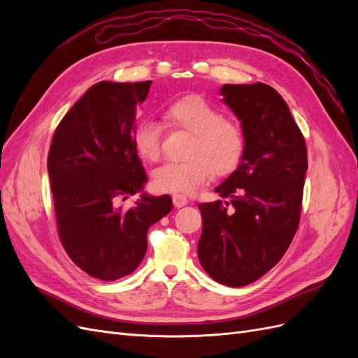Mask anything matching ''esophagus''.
Masks as SVG:
<instances>
[{
  "mask_svg": "<svg viewBox=\"0 0 358 358\" xmlns=\"http://www.w3.org/2000/svg\"><path fill=\"white\" fill-rule=\"evenodd\" d=\"M188 203L187 196H183V194H175L173 196V204L176 206V208H182V206H185Z\"/></svg>",
  "mask_w": 358,
  "mask_h": 358,
  "instance_id": "1",
  "label": "esophagus"
}]
</instances>
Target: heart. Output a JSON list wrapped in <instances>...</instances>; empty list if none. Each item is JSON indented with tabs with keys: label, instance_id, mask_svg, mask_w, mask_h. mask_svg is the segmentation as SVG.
I'll return each instance as SVG.
<instances>
[{
	"label": "heart",
	"instance_id": "b5f03b06",
	"mask_svg": "<svg viewBox=\"0 0 358 358\" xmlns=\"http://www.w3.org/2000/svg\"><path fill=\"white\" fill-rule=\"evenodd\" d=\"M166 122L187 129L191 138L187 159L169 161L152 175L155 189L188 194L208 180L212 173L225 176L233 173L245 154V134L239 124L225 119L220 109L199 95H188L164 109ZM133 146L138 157L154 162L161 155V128L157 122L140 121L133 129Z\"/></svg>",
	"mask_w": 358,
	"mask_h": 358
}]
</instances>
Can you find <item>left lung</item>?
Returning a JSON list of instances; mask_svg holds the SVG:
<instances>
[{"label":"left lung","mask_w":358,"mask_h":358,"mask_svg":"<svg viewBox=\"0 0 358 358\" xmlns=\"http://www.w3.org/2000/svg\"><path fill=\"white\" fill-rule=\"evenodd\" d=\"M221 95L239 117L246 146L241 166L215 188L227 200L199 206L197 251L216 282L243 287L278 264L299 229L308 152L287 103L272 86L224 85Z\"/></svg>","instance_id":"left-lung-1"}]
</instances>
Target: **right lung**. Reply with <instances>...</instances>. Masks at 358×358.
<instances>
[{"label": "right lung", "instance_id": "right-lung-1", "mask_svg": "<svg viewBox=\"0 0 358 358\" xmlns=\"http://www.w3.org/2000/svg\"><path fill=\"white\" fill-rule=\"evenodd\" d=\"M150 83H95L62 117L50 143L59 241L73 263L96 279L134 272L146 254L149 227L173 208L167 194H142L129 209L117 206L148 180L131 137Z\"/></svg>", "mask_w": 358, "mask_h": 358}]
</instances>
